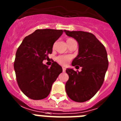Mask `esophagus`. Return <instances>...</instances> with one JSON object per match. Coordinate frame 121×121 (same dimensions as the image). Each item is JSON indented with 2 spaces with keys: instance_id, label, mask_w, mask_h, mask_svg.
Listing matches in <instances>:
<instances>
[{
  "instance_id": "obj_1",
  "label": "esophagus",
  "mask_w": 121,
  "mask_h": 121,
  "mask_svg": "<svg viewBox=\"0 0 121 121\" xmlns=\"http://www.w3.org/2000/svg\"><path fill=\"white\" fill-rule=\"evenodd\" d=\"M62 70H63V72H65V70H66V68H65L64 67H62Z\"/></svg>"
}]
</instances>
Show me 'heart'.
Masks as SVG:
<instances>
[{"instance_id": "heart-1", "label": "heart", "mask_w": 121, "mask_h": 121, "mask_svg": "<svg viewBox=\"0 0 121 121\" xmlns=\"http://www.w3.org/2000/svg\"><path fill=\"white\" fill-rule=\"evenodd\" d=\"M72 39H68L67 41ZM71 59V56L70 55H60L56 57V61L59 64L63 66H65L67 65L68 62Z\"/></svg>"}]
</instances>
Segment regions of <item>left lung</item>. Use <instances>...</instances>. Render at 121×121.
<instances>
[{"instance_id":"obj_1","label":"left lung","mask_w":121,"mask_h":121,"mask_svg":"<svg viewBox=\"0 0 121 121\" xmlns=\"http://www.w3.org/2000/svg\"><path fill=\"white\" fill-rule=\"evenodd\" d=\"M64 32L79 44L78 55L71 65L82 67L81 71L71 68L66 70L69 76L65 84L66 92L71 100L85 102L96 95L103 84L108 66L107 51L92 33L81 31Z\"/></svg>"}]
</instances>
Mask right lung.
<instances>
[{"label":"right lung","mask_w":121,"mask_h":121,"mask_svg":"<svg viewBox=\"0 0 121 121\" xmlns=\"http://www.w3.org/2000/svg\"><path fill=\"white\" fill-rule=\"evenodd\" d=\"M61 30H36L25 37L16 54L14 68L19 88L33 100L47 98L62 68L57 62L48 67L42 63L52 53L54 43L62 35Z\"/></svg>","instance_id":"right-lung-1"}]
</instances>
